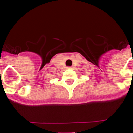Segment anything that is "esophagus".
Returning a JSON list of instances; mask_svg holds the SVG:
<instances>
[{"instance_id":"esophagus-1","label":"esophagus","mask_w":133,"mask_h":133,"mask_svg":"<svg viewBox=\"0 0 133 133\" xmlns=\"http://www.w3.org/2000/svg\"><path fill=\"white\" fill-rule=\"evenodd\" d=\"M67 69H72V68H71V67H67Z\"/></svg>"}]
</instances>
